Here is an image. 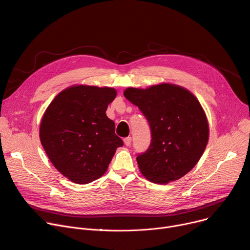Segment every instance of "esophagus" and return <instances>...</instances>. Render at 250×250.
Listing matches in <instances>:
<instances>
[{
	"mask_svg": "<svg viewBox=\"0 0 250 250\" xmlns=\"http://www.w3.org/2000/svg\"><path fill=\"white\" fill-rule=\"evenodd\" d=\"M131 143H132V138H131V137H127V138L124 139V144H125L127 146H129L131 145Z\"/></svg>",
	"mask_w": 250,
	"mask_h": 250,
	"instance_id": "34e87169",
	"label": "esophagus"
}]
</instances>
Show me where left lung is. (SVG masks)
<instances>
[{
  "label": "left lung",
  "mask_w": 250,
  "mask_h": 250,
  "mask_svg": "<svg viewBox=\"0 0 250 250\" xmlns=\"http://www.w3.org/2000/svg\"><path fill=\"white\" fill-rule=\"evenodd\" d=\"M124 95L139 107L151 128V145L137 156L142 174L154 183L167 184L188 173L209 139L208 120L198 99L170 83L146 89L128 87Z\"/></svg>",
  "instance_id": "8db88e82"
}]
</instances>
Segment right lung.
Wrapping results in <instances>:
<instances>
[{"mask_svg":"<svg viewBox=\"0 0 250 250\" xmlns=\"http://www.w3.org/2000/svg\"><path fill=\"white\" fill-rule=\"evenodd\" d=\"M116 93L112 87L71 86L43 115L41 144L57 170L75 183L86 184L104 175L116 148L123 146L105 113Z\"/></svg>","mask_w":250,"mask_h":250,"instance_id":"1","label":"right lung"}]
</instances>
